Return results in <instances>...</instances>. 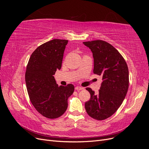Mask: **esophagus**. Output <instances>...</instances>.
Here are the masks:
<instances>
[{"instance_id":"1","label":"esophagus","mask_w":149,"mask_h":149,"mask_svg":"<svg viewBox=\"0 0 149 149\" xmlns=\"http://www.w3.org/2000/svg\"><path fill=\"white\" fill-rule=\"evenodd\" d=\"M75 89L77 90V91H80V90H83L84 89V88L83 87H81V86H76L75 88Z\"/></svg>"}]
</instances>
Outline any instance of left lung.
I'll return each mask as SVG.
<instances>
[{"instance_id": "left-lung-1", "label": "left lung", "mask_w": 149, "mask_h": 149, "mask_svg": "<svg viewBox=\"0 0 149 149\" xmlns=\"http://www.w3.org/2000/svg\"><path fill=\"white\" fill-rule=\"evenodd\" d=\"M93 53V73L102 76L99 93L87 88L91 94L86 102L88 114L96 120H104L114 114L123 103L129 88V70L120 53L111 44L101 40L84 42Z\"/></svg>"}]
</instances>
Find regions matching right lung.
<instances>
[{
    "label": "right lung",
    "instance_id": "obj_1",
    "mask_svg": "<svg viewBox=\"0 0 149 149\" xmlns=\"http://www.w3.org/2000/svg\"><path fill=\"white\" fill-rule=\"evenodd\" d=\"M66 40L53 39L39 46L30 58L25 72V83L30 101L40 114L48 119L65 113L68 99L74 87L58 86L53 75L60 70Z\"/></svg>",
    "mask_w": 149,
    "mask_h": 149
}]
</instances>
